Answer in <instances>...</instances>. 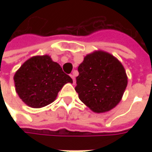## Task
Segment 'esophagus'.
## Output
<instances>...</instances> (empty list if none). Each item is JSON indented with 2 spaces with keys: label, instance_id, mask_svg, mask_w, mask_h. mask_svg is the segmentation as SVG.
<instances>
[{
  "label": "esophagus",
  "instance_id": "1",
  "mask_svg": "<svg viewBox=\"0 0 152 152\" xmlns=\"http://www.w3.org/2000/svg\"><path fill=\"white\" fill-rule=\"evenodd\" d=\"M70 77L73 79V84H75V77H74V75H73V74H70Z\"/></svg>",
  "mask_w": 152,
  "mask_h": 152
}]
</instances>
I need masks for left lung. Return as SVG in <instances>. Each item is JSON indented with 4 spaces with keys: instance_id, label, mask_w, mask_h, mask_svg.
<instances>
[{
    "instance_id": "8db88e82",
    "label": "left lung",
    "mask_w": 152,
    "mask_h": 152,
    "mask_svg": "<svg viewBox=\"0 0 152 152\" xmlns=\"http://www.w3.org/2000/svg\"><path fill=\"white\" fill-rule=\"evenodd\" d=\"M78 71L75 91L91 111L108 112L119 103L128 78L124 67L116 57L106 51H94L85 56Z\"/></svg>"
}]
</instances>
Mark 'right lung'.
Returning a JSON list of instances; mask_svg holds the SVG:
<instances>
[{
  "label": "right lung",
  "instance_id": "right-lung-1",
  "mask_svg": "<svg viewBox=\"0 0 152 152\" xmlns=\"http://www.w3.org/2000/svg\"><path fill=\"white\" fill-rule=\"evenodd\" d=\"M16 92L28 107L40 108L56 100L58 92L73 79L47 55L27 60L14 75Z\"/></svg>",
  "mask_w": 152,
  "mask_h": 152
}]
</instances>
